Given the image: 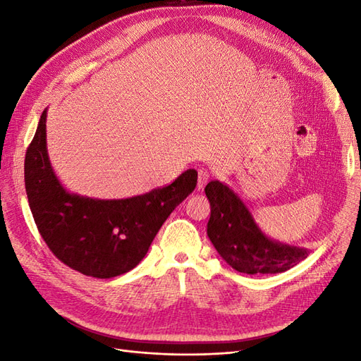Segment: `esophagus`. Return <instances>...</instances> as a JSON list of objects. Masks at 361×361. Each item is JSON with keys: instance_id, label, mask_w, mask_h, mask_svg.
I'll return each mask as SVG.
<instances>
[{"instance_id": "34e87169", "label": "esophagus", "mask_w": 361, "mask_h": 361, "mask_svg": "<svg viewBox=\"0 0 361 361\" xmlns=\"http://www.w3.org/2000/svg\"><path fill=\"white\" fill-rule=\"evenodd\" d=\"M209 178H211L209 170H207V169H199V171H197V188L202 190L204 185L207 183V180H209Z\"/></svg>"}]
</instances>
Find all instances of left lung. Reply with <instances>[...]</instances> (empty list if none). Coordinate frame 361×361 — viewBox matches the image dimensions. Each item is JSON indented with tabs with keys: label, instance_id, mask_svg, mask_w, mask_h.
<instances>
[{
	"label": "left lung",
	"instance_id": "left-lung-1",
	"mask_svg": "<svg viewBox=\"0 0 361 361\" xmlns=\"http://www.w3.org/2000/svg\"><path fill=\"white\" fill-rule=\"evenodd\" d=\"M204 192L211 203L207 236L233 269L244 274H277L307 257L305 248L276 243L264 235L244 202L227 185L211 180Z\"/></svg>",
	"mask_w": 361,
	"mask_h": 361
}]
</instances>
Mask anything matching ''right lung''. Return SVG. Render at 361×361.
<instances>
[{"mask_svg":"<svg viewBox=\"0 0 361 361\" xmlns=\"http://www.w3.org/2000/svg\"><path fill=\"white\" fill-rule=\"evenodd\" d=\"M25 191L43 241L64 265L96 279L135 268L169 215L194 191L190 169L167 187L129 199L99 200L71 194L54 173L47 150V110L25 154Z\"/></svg>","mask_w":361,"mask_h":361,"instance_id":"1","label":"right lung"}]
</instances>
